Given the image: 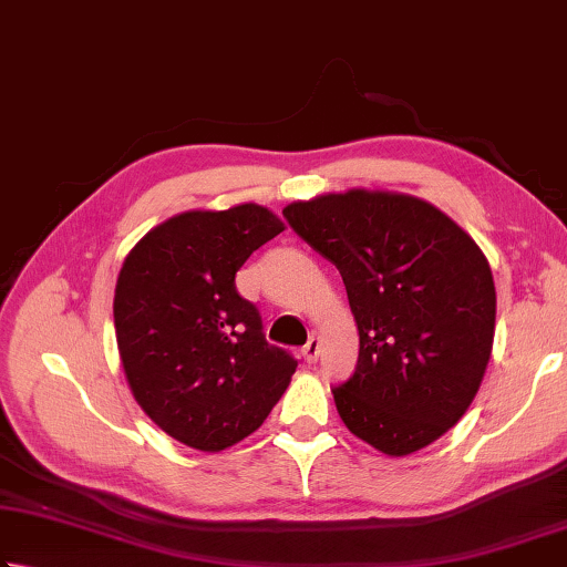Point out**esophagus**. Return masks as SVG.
I'll list each match as a JSON object with an SVG mask.
<instances>
[{
	"label": "esophagus",
	"mask_w": 567,
	"mask_h": 567,
	"mask_svg": "<svg viewBox=\"0 0 567 567\" xmlns=\"http://www.w3.org/2000/svg\"><path fill=\"white\" fill-rule=\"evenodd\" d=\"M319 349H321L319 334H317V331H312V337H309V341L305 343V349H302L305 361H307V363H315V361L319 359Z\"/></svg>",
	"instance_id": "obj_1"
}]
</instances>
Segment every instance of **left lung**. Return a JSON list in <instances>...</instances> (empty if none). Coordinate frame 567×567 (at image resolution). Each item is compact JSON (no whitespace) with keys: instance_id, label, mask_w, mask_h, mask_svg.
I'll return each instance as SVG.
<instances>
[{"instance_id":"left-lung-1","label":"left lung","mask_w":567,"mask_h":567,"mask_svg":"<svg viewBox=\"0 0 567 567\" xmlns=\"http://www.w3.org/2000/svg\"><path fill=\"white\" fill-rule=\"evenodd\" d=\"M282 216L347 285L359 361L331 388L343 425L391 457L445 435L492 357L496 290L480 246L405 194L353 188Z\"/></svg>"}]
</instances>
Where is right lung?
Listing matches in <instances>:
<instances>
[{
    "label": "right lung",
    "instance_id": "1",
    "mask_svg": "<svg viewBox=\"0 0 567 567\" xmlns=\"http://www.w3.org/2000/svg\"><path fill=\"white\" fill-rule=\"evenodd\" d=\"M285 226L268 208L188 210L150 230L122 265L115 331L135 401L166 435L218 452L262 425L297 361L262 334L236 290L252 250Z\"/></svg>",
    "mask_w": 567,
    "mask_h": 567
}]
</instances>
